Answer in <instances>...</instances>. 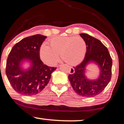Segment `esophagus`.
Segmentation results:
<instances>
[{"label": "esophagus", "mask_w": 124, "mask_h": 124, "mask_svg": "<svg viewBox=\"0 0 124 124\" xmlns=\"http://www.w3.org/2000/svg\"><path fill=\"white\" fill-rule=\"evenodd\" d=\"M71 74H74V73L75 72V70L74 68H71Z\"/></svg>", "instance_id": "obj_1"}]
</instances>
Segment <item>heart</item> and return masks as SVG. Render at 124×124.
I'll return each instance as SVG.
<instances>
[{"instance_id":"heart-1","label":"heart","mask_w":124,"mask_h":124,"mask_svg":"<svg viewBox=\"0 0 124 124\" xmlns=\"http://www.w3.org/2000/svg\"><path fill=\"white\" fill-rule=\"evenodd\" d=\"M49 44H43L39 52L41 60L49 65L57 63L60 54L64 61L71 65L80 63L84 58L86 43L80 36H57L50 40Z\"/></svg>"}]
</instances>
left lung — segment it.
<instances>
[{
    "label": "left lung",
    "instance_id": "1",
    "mask_svg": "<svg viewBox=\"0 0 124 124\" xmlns=\"http://www.w3.org/2000/svg\"><path fill=\"white\" fill-rule=\"evenodd\" d=\"M86 43V52L81 64L74 68L75 72L69 75L74 91L83 97H93L104 89L111 78L112 61L107 48L98 39L86 34H80ZM94 64L100 72L96 79L87 77V67Z\"/></svg>",
    "mask_w": 124,
    "mask_h": 124
}]
</instances>
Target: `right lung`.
<instances>
[{"mask_svg":"<svg viewBox=\"0 0 124 124\" xmlns=\"http://www.w3.org/2000/svg\"><path fill=\"white\" fill-rule=\"evenodd\" d=\"M46 36L37 34L24 38L15 45L7 61L6 75L15 91L32 96L46 86L56 67L45 65L40 58V48ZM29 66L24 67L25 63Z\"/></svg>","mask_w":124,"mask_h":124,"instance_id":"right-lung-1","label":"right lung"}]
</instances>
